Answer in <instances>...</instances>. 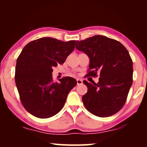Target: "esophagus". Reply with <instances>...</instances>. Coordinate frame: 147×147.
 <instances>
[{
    "mask_svg": "<svg viewBox=\"0 0 147 147\" xmlns=\"http://www.w3.org/2000/svg\"><path fill=\"white\" fill-rule=\"evenodd\" d=\"M76 81H77V84L78 85H80V84H82L83 83V81L81 79H77L76 80Z\"/></svg>",
    "mask_w": 147,
    "mask_h": 147,
    "instance_id": "1",
    "label": "esophagus"
}]
</instances>
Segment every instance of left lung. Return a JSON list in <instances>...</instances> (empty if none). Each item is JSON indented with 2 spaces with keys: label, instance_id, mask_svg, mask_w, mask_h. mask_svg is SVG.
<instances>
[{
  "label": "left lung",
  "instance_id": "left-lung-1",
  "mask_svg": "<svg viewBox=\"0 0 147 147\" xmlns=\"http://www.w3.org/2000/svg\"><path fill=\"white\" fill-rule=\"evenodd\" d=\"M76 48L90 58L87 76L100 74L98 84L83 82L88 87L82 97L86 109L99 117L116 114L125 104L132 84L133 66L127 49L119 41L102 35L77 41Z\"/></svg>",
  "mask_w": 147,
  "mask_h": 147
}]
</instances>
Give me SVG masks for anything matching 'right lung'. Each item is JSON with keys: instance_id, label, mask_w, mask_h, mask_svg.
Returning a JSON list of instances; mask_svg holds the SVG:
<instances>
[{"instance_id": "right-lung-1", "label": "right lung", "mask_w": 147, "mask_h": 147, "mask_svg": "<svg viewBox=\"0 0 147 147\" xmlns=\"http://www.w3.org/2000/svg\"><path fill=\"white\" fill-rule=\"evenodd\" d=\"M75 45L76 41L43 37L31 41L22 50L16 64L15 83L22 104L32 115L47 118L63 108L77 82L64 77L54 82L52 67L63 63Z\"/></svg>"}]
</instances>
